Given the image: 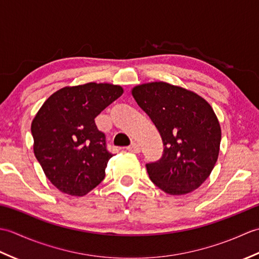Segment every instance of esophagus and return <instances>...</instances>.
<instances>
[{
  "label": "esophagus",
  "mask_w": 259,
  "mask_h": 259,
  "mask_svg": "<svg viewBox=\"0 0 259 259\" xmlns=\"http://www.w3.org/2000/svg\"><path fill=\"white\" fill-rule=\"evenodd\" d=\"M126 149H128V151H130V152L138 153V152H140L141 148H140V146L138 144H137V142H133V144H131L128 148H126Z\"/></svg>",
  "instance_id": "obj_1"
}]
</instances>
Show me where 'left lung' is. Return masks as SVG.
Wrapping results in <instances>:
<instances>
[{"instance_id": "obj_1", "label": "left lung", "mask_w": 259, "mask_h": 259, "mask_svg": "<svg viewBox=\"0 0 259 259\" xmlns=\"http://www.w3.org/2000/svg\"><path fill=\"white\" fill-rule=\"evenodd\" d=\"M131 95L162 139L161 159L146 166L152 183L172 196L199 188L216 164L222 140L210 104L194 91L162 81L136 85Z\"/></svg>"}]
</instances>
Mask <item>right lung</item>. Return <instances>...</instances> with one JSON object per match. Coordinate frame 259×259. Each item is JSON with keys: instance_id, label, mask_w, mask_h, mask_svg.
I'll use <instances>...</instances> for the list:
<instances>
[{"instance_id": "right-lung-1", "label": "right lung", "mask_w": 259, "mask_h": 259, "mask_svg": "<svg viewBox=\"0 0 259 259\" xmlns=\"http://www.w3.org/2000/svg\"><path fill=\"white\" fill-rule=\"evenodd\" d=\"M122 87H64L49 97L31 124L33 151L47 178L70 196H84L101 183L112 157L95 118L122 95Z\"/></svg>"}]
</instances>
